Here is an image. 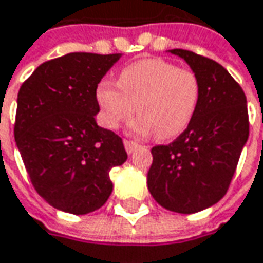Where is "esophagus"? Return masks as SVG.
<instances>
[{
	"label": "esophagus",
	"mask_w": 263,
	"mask_h": 263,
	"mask_svg": "<svg viewBox=\"0 0 263 263\" xmlns=\"http://www.w3.org/2000/svg\"><path fill=\"white\" fill-rule=\"evenodd\" d=\"M138 147H140V144H138V143H135V141H132V140H126V141H125V149H126V152H128V154L135 152Z\"/></svg>",
	"instance_id": "esophagus-1"
}]
</instances>
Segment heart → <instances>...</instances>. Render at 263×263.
I'll use <instances>...</instances> for the list:
<instances>
[{
    "instance_id": "1",
    "label": "heart",
    "mask_w": 263,
    "mask_h": 263,
    "mask_svg": "<svg viewBox=\"0 0 263 263\" xmlns=\"http://www.w3.org/2000/svg\"><path fill=\"white\" fill-rule=\"evenodd\" d=\"M101 119L109 129H119L140 116L134 131L154 132L158 140H172L191 123L200 99V81L194 70L161 59H144L126 66L117 84L98 85Z\"/></svg>"
}]
</instances>
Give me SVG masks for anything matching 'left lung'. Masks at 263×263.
Listing matches in <instances>:
<instances>
[{"label": "left lung", "instance_id": "8db88e82", "mask_svg": "<svg viewBox=\"0 0 263 263\" xmlns=\"http://www.w3.org/2000/svg\"><path fill=\"white\" fill-rule=\"evenodd\" d=\"M197 73L200 99L188 128L170 144L152 147L147 188L158 204L194 214L221 200L249 138L247 98L217 61L170 49Z\"/></svg>", "mask_w": 263, "mask_h": 263}]
</instances>
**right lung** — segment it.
<instances>
[{
	"label": "right lung",
	"mask_w": 263,
	"mask_h": 263,
	"mask_svg": "<svg viewBox=\"0 0 263 263\" xmlns=\"http://www.w3.org/2000/svg\"><path fill=\"white\" fill-rule=\"evenodd\" d=\"M122 54L72 52L42 63L17 93L14 140L39 196L75 215L99 209L109 170L126 151L116 132L96 125L98 84Z\"/></svg>",
	"instance_id": "right-lung-1"
}]
</instances>
